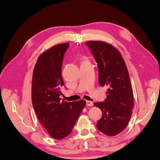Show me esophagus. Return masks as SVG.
<instances>
[{
    "instance_id": "34e87169",
    "label": "esophagus",
    "mask_w": 160,
    "mask_h": 160,
    "mask_svg": "<svg viewBox=\"0 0 160 160\" xmlns=\"http://www.w3.org/2000/svg\"><path fill=\"white\" fill-rule=\"evenodd\" d=\"M86 105H87V106H93V102H91V101H86Z\"/></svg>"
}]
</instances>
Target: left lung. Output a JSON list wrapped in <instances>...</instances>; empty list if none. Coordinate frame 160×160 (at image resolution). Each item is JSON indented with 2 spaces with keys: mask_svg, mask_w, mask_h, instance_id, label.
<instances>
[{
  "mask_svg": "<svg viewBox=\"0 0 160 160\" xmlns=\"http://www.w3.org/2000/svg\"><path fill=\"white\" fill-rule=\"evenodd\" d=\"M99 70V83L108 86L107 98L94 103L102 111L97 128L103 133L114 136L123 131L129 123L133 108V93L128 70L120 52L103 41L86 42Z\"/></svg>",
  "mask_w": 160,
  "mask_h": 160,
  "instance_id": "obj_1",
  "label": "left lung"
}]
</instances>
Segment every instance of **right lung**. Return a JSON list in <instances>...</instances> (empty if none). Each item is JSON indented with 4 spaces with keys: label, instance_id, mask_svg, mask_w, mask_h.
I'll use <instances>...</instances> for the list:
<instances>
[{
    "label": "right lung",
    "instance_id": "right-lung-1",
    "mask_svg": "<svg viewBox=\"0 0 160 160\" xmlns=\"http://www.w3.org/2000/svg\"><path fill=\"white\" fill-rule=\"evenodd\" d=\"M69 42L52 47L38 57L33 70L31 98L34 111L51 137L69 135L86 105L85 101L67 102L59 98L64 85L61 68Z\"/></svg>",
    "mask_w": 160,
    "mask_h": 160
}]
</instances>
